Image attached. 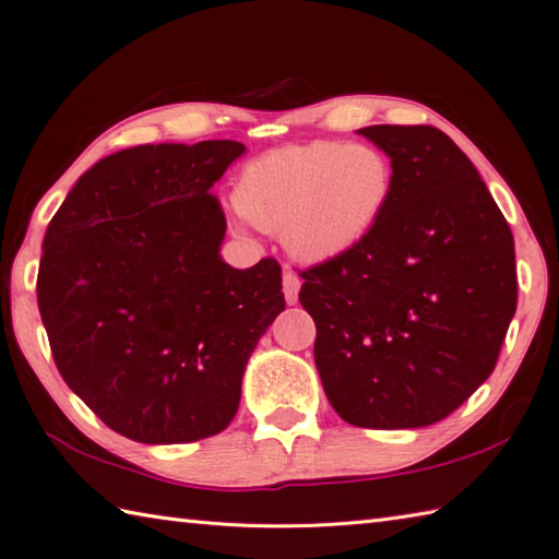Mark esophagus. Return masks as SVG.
I'll return each instance as SVG.
<instances>
[{"instance_id":"34e87169","label":"esophagus","mask_w":559,"mask_h":559,"mask_svg":"<svg viewBox=\"0 0 559 559\" xmlns=\"http://www.w3.org/2000/svg\"><path fill=\"white\" fill-rule=\"evenodd\" d=\"M282 287H284V296H287V301L294 304L296 301V294H299V289H301V280L296 277L292 270H284Z\"/></svg>"}]
</instances>
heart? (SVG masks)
Returning a JSON list of instances; mask_svg holds the SVG:
<instances>
[{
	"label": "heart",
	"instance_id": "heart-1",
	"mask_svg": "<svg viewBox=\"0 0 559 559\" xmlns=\"http://www.w3.org/2000/svg\"><path fill=\"white\" fill-rule=\"evenodd\" d=\"M394 191L390 157L373 145L311 141L251 159L234 186L239 215L282 234L304 263H325L361 243Z\"/></svg>",
	"mask_w": 559,
	"mask_h": 559
}]
</instances>
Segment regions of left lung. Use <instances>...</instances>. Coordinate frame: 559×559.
Wrapping results in <instances>:
<instances>
[{"label": "left lung", "mask_w": 559, "mask_h": 559, "mask_svg": "<svg viewBox=\"0 0 559 559\" xmlns=\"http://www.w3.org/2000/svg\"><path fill=\"white\" fill-rule=\"evenodd\" d=\"M390 155L394 191L368 237L301 270L316 366L358 428L448 418L498 364L516 311L514 237L471 159L436 127L358 131Z\"/></svg>", "instance_id": "obj_1"}]
</instances>
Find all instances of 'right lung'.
<instances>
[{"label": "right lung", "instance_id": "1", "mask_svg": "<svg viewBox=\"0 0 559 559\" xmlns=\"http://www.w3.org/2000/svg\"><path fill=\"white\" fill-rule=\"evenodd\" d=\"M237 141L129 147L76 181L49 222L37 306L61 378L119 436L177 444L225 430L282 267L234 270L210 193Z\"/></svg>", "mask_w": 559, "mask_h": 559}]
</instances>
